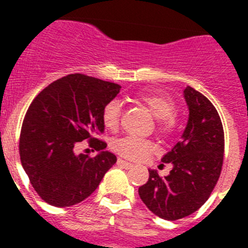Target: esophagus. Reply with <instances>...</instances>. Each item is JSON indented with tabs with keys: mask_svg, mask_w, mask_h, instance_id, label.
Returning a JSON list of instances; mask_svg holds the SVG:
<instances>
[{
	"mask_svg": "<svg viewBox=\"0 0 248 248\" xmlns=\"http://www.w3.org/2000/svg\"><path fill=\"white\" fill-rule=\"evenodd\" d=\"M117 163H118V165L122 166V168H124V169H130L134 166L131 163H128V161H125V160H123V159H118Z\"/></svg>",
	"mask_w": 248,
	"mask_h": 248,
	"instance_id": "obj_1",
	"label": "esophagus"
}]
</instances>
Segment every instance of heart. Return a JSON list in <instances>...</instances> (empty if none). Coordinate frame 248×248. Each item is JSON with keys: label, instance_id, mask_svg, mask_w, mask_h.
<instances>
[{"label": "heart", "instance_id": "1", "mask_svg": "<svg viewBox=\"0 0 248 248\" xmlns=\"http://www.w3.org/2000/svg\"><path fill=\"white\" fill-rule=\"evenodd\" d=\"M137 98L145 105L155 118H157L156 126L161 133L168 134L172 131L176 125L175 104L168 95L161 93H140ZM120 113L122 105L118 100H110L107 103L102 114L105 128L115 130L119 125ZM111 149L126 159L140 160L154 153L156 150V145L149 139H143L135 135H125L114 140L111 143Z\"/></svg>", "mask_w": 248, "mask_h": 248}]
</instances>
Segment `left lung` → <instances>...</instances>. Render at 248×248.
<instances>
[{
	"mask_svg": "<svg viewBox=\"0 0 248 248\" xmlns=\"http://www.w3.org/2000/svg\"><path fill=\"white\" fill-rule=\"evenodd\" d=\"M189 120L181 140L161 161L171 164L168 176L149 170L139 196L153 214L175 221L198 211L210 198L221 174L225 137L212 103L191 87L184 89Z\"/></svg>",
	"mask_w": 248,
	"mask_h": 248,
	"instance_id": "left-lung-1",
	"label": "left lung"
}]
</instances>
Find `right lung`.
<instances>
[{"label":"right lung","mask_w":248,"mask_h":248,"mask_svg":"<svg viewBox=\"0 0 248 248\" xmlns=\"http://www.w3.org/2000/svg\"><path fill=\"white\" fill-rule=\"evenodd\" d=\"M120 88L84 74H69L50 83L31 103L22 124L19 156L46 202L67 207L85 200L117 163L97 137L104 133L103 108ZM83 140L98 151L94 158L75 154L74 146Z\"/></svg>","instance_id":"add662e5"}]
</instances>
